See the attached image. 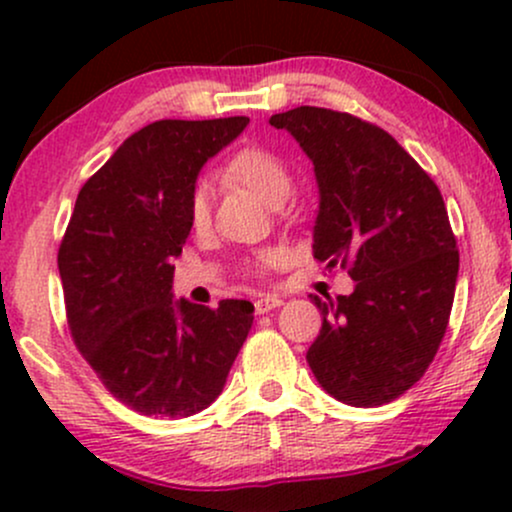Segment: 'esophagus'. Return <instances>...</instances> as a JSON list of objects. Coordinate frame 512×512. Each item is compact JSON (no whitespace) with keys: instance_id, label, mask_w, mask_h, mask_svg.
<instances>
[{"instance_id":"34e87169","label":"esophagus","mask_w":512,"mask_h":512,"mask_svg":"<svg viewBox=\"0 0 512 512\" xmlns=\"http://www.w3.org/2000/svg\"><path fill=\"white\" fill-rule=\"evenodd\" d=\"M284 303V298L281 296H276V293H272V296H260L255 301V310H257V315H264V313H269V310H274V308H279V305Z\"/></svg>"}]
</instances>
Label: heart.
Instances as JSON below:
<instances>
[{"instance_id":"b5f03b06","label":"heart","mask_w":512,"mask_h":512,"mask_svg":"<svg viewBox=\"0 0 512 512\" xmlns=\"http://www.w3.org/2000/svg\"><path fill=\"white\" fill-rule=\"evenodd\" d=\"M226 178L236 185L248 187L252 195H257L264 204L269 207H279L289 199L293 190V180L286 163L279 156H274L272 151L264 149H245L231 158V163L226 166ZM192 226L202 228L209 221V192L204 187H199L192 197ZM274 252H262L257 255L255 264L257 267H267L274 262Z\"/></svg>"}]
</instances>
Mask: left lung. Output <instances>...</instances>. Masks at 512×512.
I'll return each instance as SVG.
<instances>
[{"label":"left lung","instance_id":"left-lung-1","mask_svg":"<svg viewBox=\"0 0 512 512\" xmlns=\"http://www.w3.org/2000/svg\"><path fill=\"white\" fill-rule=\"evenodd\" d=\"M269 125L313 161V255L351 264L356 281L337 301L310 296L322 330L308 366L339 402H392L426 373L455 298L460 252L440 190L395 137L349 113L301 105Z\"/></svg>","mask_w":512,"mask_h":512}]
</instances>
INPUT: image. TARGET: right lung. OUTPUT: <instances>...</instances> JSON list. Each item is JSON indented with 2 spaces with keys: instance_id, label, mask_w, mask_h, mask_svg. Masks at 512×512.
Wrapping results in <instances>:
<instances>
[{
  "instance_id": "add662e5",
  "label": "right lung",
  "mask_w": 512,
  "mask_h": 512,
  "mask_svg": "<svg viewBox=\"0 0 512 512\" xmlns=\"http://www.w3.org/2000/svg\"><path fill=\"white\" fill-rule=\"evenodd\" d=\"M248 117L158 120L81 187L57 255L69 330L103 385L146 416L207 409L248 339L255 305L173 296L199 170Z\"/></svg>"
}]
</instances>
